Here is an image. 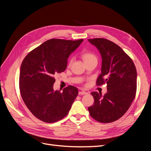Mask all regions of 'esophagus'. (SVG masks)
<instances>
[{"label": "esophagus", "mask_w": 151, "mask_h": 151, "mask_svg": "<svg viewBox=\"0 0 151 151\" xmlns=\"http://www.w3.org/2000/svg\"><path fill=\"white\" fill-rule=\"evenodd\" d=\"M88 94V93L86 92V91H79V94H80V95H84V94Z\"/></svg>", "instance_id": "34e87169"}]
</instances>
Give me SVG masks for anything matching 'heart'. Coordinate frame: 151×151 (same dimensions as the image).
<instances>
[{
	"instance_id": "heart-1",
	"label": "heart",
	"mask_w": 151,
	"mask_h": 151,
	"mask_svg": "<svg viewBox=\"0 0 151 151\" xmlns=\"http://www.w3.org/2000/svg\"><path fill=\"white\" fill-rule=\"evenodd\" d=\"M82 58H83V60L84 63L88 62L92 60H97V58L92 53H91L89 52H84L81 55ZM72 59H70V60L69 62V64L72 63Z\"/></svg>"
}]
</instances>
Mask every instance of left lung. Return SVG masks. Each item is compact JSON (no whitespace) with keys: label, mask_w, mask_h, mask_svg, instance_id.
<instances>
[{"label":"left lung","mask_w":151,"mask_h":151,"mask_svg":"<svg viewBox=\"0 0 151 151\" xmlns=\"http://www.w3.org/2000/svg\"><path fill=\"white\" fill-rule=\"evenodd\" d=\"M102 57L101 74L97 86L106 84L107 93L92 92L94 99L88 108L91 116L101 123H111L127 111L135 97L137 70L131 58L115 43L107 39H89Z\"/></svg>","instance_id":"1"}]
</instances>
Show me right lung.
Segmentation results:
<instances>
[{
  "instance_id": "1",
  "label": "right lung",
  "mask_w": 151,
  "mask_h": 151,
  "mask_svg": "<svg viewBox=\"0 0 151 151\" xmlns=\"http://www.w3.org/2000/svg\"><path fill=\"white\" fill-rule=\"evenodd\" d=\"M83 42V39L49 40L24 58L20 68V93L27 108L38 119L54 123L69 111L78 89L68 86L62 92L55 91L54 76L65 71L68 57Z\"/></svg>"
}]
</instances>
